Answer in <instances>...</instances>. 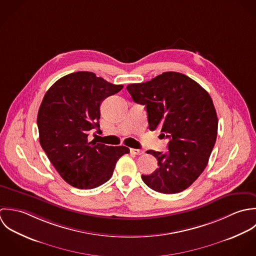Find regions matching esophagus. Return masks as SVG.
Returning a JSON list of instances; mask_svg holds the SVG:
<instances>
[{
  "label": "esophagus",
  "instance_id": "esophagus-1",
  "mask_svg": "<svg viewBox=\"0 0 256 256\" xmlns=\"http://www.w3.org/2000/svg\"><path fill=\"white\" fill-rule=\"evenodd\" d=\"M130 152L136 154V155H142V154H144L142 150H136V148H132V150H130Z\"/></svg>",
  "mask_w": 256,
  "mask_h": 256
}]
</instances>
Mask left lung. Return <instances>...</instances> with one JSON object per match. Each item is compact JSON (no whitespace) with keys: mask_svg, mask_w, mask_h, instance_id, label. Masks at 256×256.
Instances as JSON below:
<instances>
[{"mask_svg":"<svg viewBox=\"0 0 256 256\" xmlns=\"http://www.w3.org/2000/svg\"><path fill=\"white\" fill-rule=\"evenodd\" d=\"M126 89L134 102L146 106L150 130L160 128V136L169 140L166 154L148 152L158 168L142 175L144 182L163 194L184 191L204 171L216 144L218 116L210 96L178 72H164Z\"/></svg>","mask_w":256,"mask_h":256,"instance_id":"8db88e82","label":"left lung"}]
</instances>
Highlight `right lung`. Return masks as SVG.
Segmentation results:
<instances>
[{"label":"right lung","instance_id":"right-lung-1","mask_svg":"<svg viewBox=\"0 0 256 256\" xmlns=\"http://www.w3.org/2000/svg\"><path fill=\"white\" fill-rule=\"evenodd\" d=\"M122 85L106 82L95 73L79 71L57 80L48 89L38 114L40 142L65 182L93 189L112 175L116 161L130 150L89 140L100 130V106Z\"/></svg>","mask_w":256,"mask_h":256}]
</instances>
